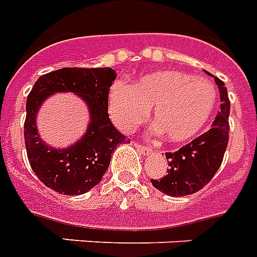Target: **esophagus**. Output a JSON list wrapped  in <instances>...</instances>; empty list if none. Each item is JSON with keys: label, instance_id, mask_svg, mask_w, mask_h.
Instances as JSON below:
<instances>
[{"label": "esophagus", "instance_id": "1", "mask_svg": "<svg viewBox=\"0 0 257 257\" xmlns=\"http://www.w3.org/2000/svg\"><path fill=\"white\" fill-rule=\"evenodd\" d=\"M134 146H136L137 149L140 150L141 153L144 154V156H148V154L150 153V148H148V146H142V145L140 144H134Z\"/></svg>", "mask_w": 257, "mask_h": 257}]
</instances>
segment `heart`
Wrapping results in <instances>:
<instances>
[{"label": "heart", "mask_w": 257, "mask_h": 257, "mask_svg": "<svg viewBox=\"0 0 257 257\" xmlns=\"http://www.w3.org/2000/svg\"><path fill=\"white\" fill-rule=\"evenodd\" d=\"M217 89L211 81L177 70L154 71L131 85L115 82L108 108L120 130L133 131L144 123L153 108L157 131L167 140L183 144L202 133L217 105Z\"/></svg>", "instance_id": "obj_1"}]
</instances>
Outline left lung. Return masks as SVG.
<instances>
[{"label":"left lung","instance_id":"left-lung-1","mask_svg":"<svg viewBox=\"0 0 257 257\" xmlns=\"http://www.w3.org/2000/svg\"><path fill=\"white\" fill-rule=\"evenodd\" d=\"M214 80L219 89L221 111L214 119L211 128L175 153H167L168 173L160 180H150L153 187L169 196H186L198 192L210 183L222 164L229 141L230 101L225 84L217 77Z\"/></svg>","mask_w":257,"mask_h":257}]
</instances>
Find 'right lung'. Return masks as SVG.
I'll list each match as a JSON object with an SVG mask.
<instances>
[{
  "mask_svg": "<svg viewBox=\"0 0 257 257\" xmlns=\"http://www.w3.org/2000/svg\"><path fill=\"white\" fill-rule=\"evenodd\" d=\"M116 78L111 67H63L43 74L27 97L24 140L35 175L44 186L63 195H81L97 186L117 145L128 142L108 115L109 88ZM71 91L84 100L91 113L85 136L66 150H54L40 140L36 113L48 95Z\"/></svg>",
  "mask_w": 257,
  "mask_h": 257,
  "instance_id": "obj_1",
  "label": "right lung"
}]
</instances>
